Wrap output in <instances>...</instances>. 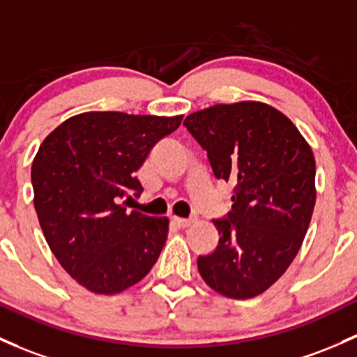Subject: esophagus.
<instances>
[{
  "label": "esophagus",
  "instance_id": "1",
  "mask_svg": "<svg viewBox=\"0 0 357 357\" xmlns=\"http://www.w3.org/2000/svg\"><path fill=\"white\" fill-rule=\"evenodd\" d=\"M174 223L179 227V229H186L193 223V218H181V217H174Z\"/></svg>",
  "mask_w": 357,
  "mask_h": 357
}]
</instances>
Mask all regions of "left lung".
Segmentation results:
<instances>
[{
	"label": "left lung",
	"instance_id": "1",
	"mask_svg": "<svg viewBox=\"0 0 357 357\" xmlns=\"http://www.w3.org/2000/svg\"><path fill=\"white\" fill-rule=\"evenodd\" d=\"M183 125L206 151L215 178L234 186L232 210L213 220L217 249L198 257V271L223 296L254 298L287 271L310 225L312 149L291 120L257 101L215 105Z\"/></svg>",
	"mask_w": 357,
	"mask_h": 357
}]
</instances>
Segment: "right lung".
Returning a JSON list of instances; mask_svg holds the SVG:
<instances>
[{
  "label": "right lung",
  "mask_w": 357,
  "mask_h": 357,
  "mask_svg": "<svg viewBox=\"0 0 357 357\" xmlns=\"http://www.w3.org/2000/svg\"><path fill=\"white\" fill-rule=\"evenodd\" d=\"M181 120L88 112L59 125L38 149L32 186L42 232L62 268L89 291H123L158 261L169 222L127 211L123 198L140 197L135 172Z\"/></svg>",
  "instance_id": "obj_1"
}]
</instances>
